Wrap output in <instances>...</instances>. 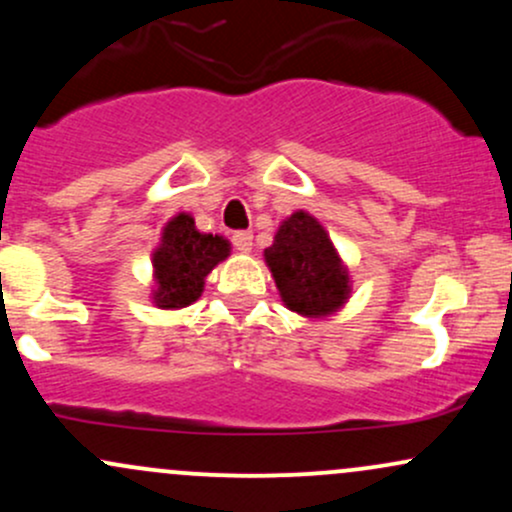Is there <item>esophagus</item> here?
I'll return each mask as SVG.
<instances>
[{
	"instance_id": "34e87169",
	"label": "esophagus",
	"mask_w": 512,
	"mask_h": 512,
	"mask_svg": "<svg viewBox=\"0 0 512 512\" xmlns=\"http://www.w3.org/2000/svg\"><path fill=\"white\" fill-rule=\"evenodd\" d=\"M233 245L240 252H250L252 250V233L250 231H238L233 233Z\"/></svg>"
}]
</instances>
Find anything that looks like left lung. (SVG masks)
Returning <instances> with one entry per match:
<instances>
[{"mask_svg": "<svg viewBox=\"0 0 512 512\" xmlns=\"http://www.w3.org/2000/svg\"><path fill=\"white\" fill-rule=\"evenodd\" d=\"M264 264L291 313L322 320L349 303V267L325 226L305 209L293 211L279 223L274 243L264 250Z\"/></svg>", "mask_w": 512, "mask_h": 512, "instance_id": "8db88e82", "label": "left lung"}]
</instances>
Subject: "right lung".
I'll use <instances>...</instances> for the list:
<instances>
[{"label": "right lung", "instance_id": "1", "mask_svg": "<svg viewBox=\"0 0 512 512\" xmlns=\"http://www.w3.org/2000/svg\"><path fill=\"white\" fill-rule=\"evenodd\" d=\"M231 255V243L223 236L197 231L195 216L180 211L161 231L151 252L154 289L151 303L161 310L187 308L202 296L204 281L216 264Z\"/></svg>", "mask_w": 512, "mask_h": 512}]
</instances>
